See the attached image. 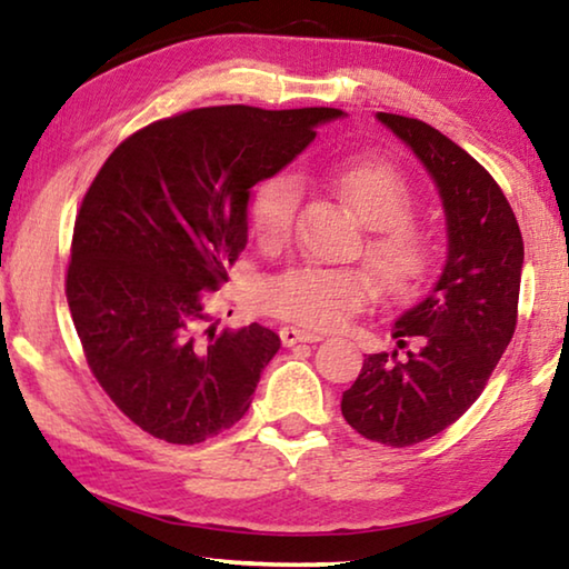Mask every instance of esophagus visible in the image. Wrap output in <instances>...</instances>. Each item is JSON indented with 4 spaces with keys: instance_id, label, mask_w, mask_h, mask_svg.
<instances>
[{
    "instance_id": "obj_1",
    "label": "esophagus",
    "mask_w": 569,
    "mask_h": 569,
    "mask_svg": "<svg viewBox=\"0 0 569 569\" xmlns=\"http://www.w3.org/2000/svg\"><path fill=\"white\" fill-rule=\"evenodd\" d=\"M321 339H323L321 333L298 329V326H283V329H281V341H283L286 346H293V343H316V341H321Z\"/></svg>"
}]
</instances>
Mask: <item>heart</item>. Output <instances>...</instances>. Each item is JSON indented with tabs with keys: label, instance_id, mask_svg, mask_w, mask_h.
I'll use <instances>...</instances> for the list:
<instances>
[{
	"label": "heart",
	"instance_id": "obj_1",
	"mask_svg": "<svg viewBox=\"0 0 569 569\" xmlns=\"http://www.w3.org/2000/svg\"><path fill=\"white\" fill-rule=\"evenodd\" d=\"M326 176L356 218L366 228H373L366 243V261L381 291L409 293L431 268V246L403 220L411 206L407 180L389 162L373 158L336 162ZM298 203L301 182L291 172L266 180L250 203V228L258 243L268 250L283 248L293 233ZM371 293V278L361 271L293 266L261 286V306L268 313L308 329H336L351 313L361 311Z\"/></svg>",
	"mask_w": 569,
	"mask_h": 569
}]
</instances>
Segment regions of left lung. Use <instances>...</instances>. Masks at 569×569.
<instances>
[{
  "instance_id": "left-lung-1",
  "label": "left lung",
  "mask_w": 569,
  "mask_h": 569,
  "mask_svg": "<svg viewBox=\"0 0 569 569\" xmlns=\"http://www.w3.org/2000/svg\"><path fill=\"white\" fill-rule=\"evenodd\" d=\"M377 120L435 180L447 261L429 293L391 323L393 351L366 356L341 413L366 439L411 447L445 431L485 391L517 326L525 243L505 192L467 150L421 120L389 112Z\"/></svg>"
}]
</instances>
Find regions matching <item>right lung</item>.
I'll return each mask as SVG.
<instances>
[{"label":"right lung","instance_id":"1","mask_svg":"<svg viewBox=\"0 0 569 569\" xmlns=\"http://www.w3.org/2000/svg\"><path fill=\"white\" fill-rule=\"evenodd\" d=\"M341 110L203 108L114 148L74 220L67 303L84 356L118 409L170 445L243 419L281 349L261 323H210L208 291L248 243V200Z\"/></svg>","mask_w":569,"mask_h":569}]
</instances>
